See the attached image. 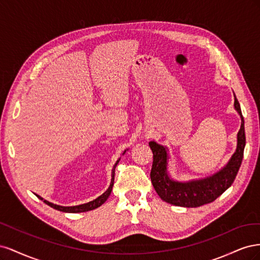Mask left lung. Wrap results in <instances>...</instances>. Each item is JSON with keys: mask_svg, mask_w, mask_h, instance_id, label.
Here are the masks:
<instances>
[{"mask_svg": "<svg viewBox=\"0 0 260 260\" xmlns=\"http://www.w3.org/2000/svg\"><path fill=\"white\" fill-rule=\"evenodd\" d=\"M234 107L241 116L242 123L238 133V147L226 166L218 174L204 180L191 182H177L167 175V151L155 142L148 145L153 152L151 180L159 198L171 205L181 207H199L214 202L228 187H230L241 167L244 147H245V129L241 106L234 94Z\"/></svg>", "mask_w": 260, "mask_h": 260, "instance_id": "8db88e82", "label": "left lung"}]
</instances>
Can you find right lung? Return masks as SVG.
Listing matches in <instances>:
<instances>
[{
  "label": "right lung",
  "mask_w": 260,
  "mask_h": 260,
  "mask_svg": "<svg viewBox=\"0 0 260 260\" xmlns=\"http://www.w3.org/2000/svg\"><path fill=\"white\" fill-rule=\"evenodd\" d=\"M120 159H118L117 162L114 165V168L112 170V182H111V185H109V187L107 188V191L105 193L102 194L101 196H99V198L96 200H94L90 203H86V204H82V205H79V206H72V207H64V206H58V205H55V204H52L48 201L43 200L41 196L37 195L39 199L42 200L45 204H48L49 206L53 207L54 209H57L59 211H64V212H84V211H89V210H92V209H95L98 207H100L102 204H104L106 202V200L108 199V196L111 195V192H112V188H113V185H114V177H115V168L117 166V164L119 162Z\"/></svg>",
  "instance_id": "right-lung-1"
}]
</instances>
